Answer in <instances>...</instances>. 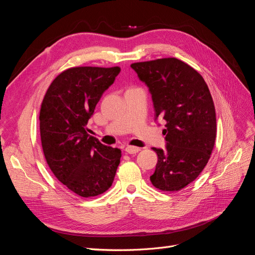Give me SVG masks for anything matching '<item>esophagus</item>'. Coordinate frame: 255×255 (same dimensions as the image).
<instances>
[{"label": "esophagus", "instance_id": "1", "mask_svg": "<svg viewBox=\"0 0 255 255\" xmlns=\"http://www.w3.org/2000/svg\"><path fill=\"white\" fill-rule=\"evenodd\" d=\"M125 151L128 154H136L140 151V148H138V146H134V145H127L125 148Z\"/></svg>", "mask_w": 255, "mask_h": 255}]
</instances>
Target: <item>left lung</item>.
Instances as JSON below:
<instances>
[{
  "mask_svg": "<svg viewBox=\"0 0 255 255\" xmlns=\"http://www.w3.org/2000/svg\"><path fill=\"white\" fill-rule=\"evenodd\" d=\"M152 95L156 118L166 121V151L157 154L150 180L163 191H179L202 172L213 152L216 112L207 85L194 68L174 58L130 65Z\"/></svg>",
  "mask_w": 255,
  "mask_h": 255,
  "instance_id": "1",
  "label": "left lung"
}]
</instances>
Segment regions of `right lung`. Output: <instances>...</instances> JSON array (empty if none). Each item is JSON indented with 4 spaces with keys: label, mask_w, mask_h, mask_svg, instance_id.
I'll use <instances>...</instances> for the list:
<instances>
[{
    "label": "right lung",
    "mask_w": 255,
    "mask_h": 255,
    "mask_svg": "<svg viewBox=\"0 0 255 255\" xmlns=\"http://www.w3.org/2000/svg\"><path fill=\"white\" fill-rule=\"evenodd\" d=\"M120 67H73L53 80L42 100L39 121L42 151L56 179L75 195L96 197L109 189L121 150L87 133V122Z\"/></svg>",
    "instance_id": "add662e5"
}]
</instances>
